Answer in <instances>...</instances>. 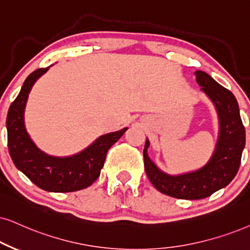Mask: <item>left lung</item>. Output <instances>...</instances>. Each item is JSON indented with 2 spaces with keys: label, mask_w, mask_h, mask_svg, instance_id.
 Masks as SVG:
<instances>
[{
  "label": "left lung",
  "mask_w": 250,
  "mask_h": 250,
  "mask_svg": "<svg viewBox=\"0 0 250 250\" xmlns=\"http://www.w3.org/2000/svg\"><path fill=\"white\" fill-rule=\"evenodd\" d=\"M195 75L201 90L214 105L219 122L218 140L209 162L196 170L170 175L150 159L147 138L143 151L145 172L151 183L163 194L182 200H201L226 187L238 173L246 144L245 127L234 94L207 72L197 70Z\"/></svg>",
  "instance_id": "1"
}]
</instances>
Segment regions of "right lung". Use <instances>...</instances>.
<instances>
[{
    "instance_id": "obj_1",
    "label": "right lung",
    "mask_w": 250,
    "mask_h": 250,
    "mask_svg": "<svg viewBox=\"0 0 250 250\" xmlns=\"http://www.w3.org/2000/svg\"><path fill=\"white\" fill-rule=\"evenodd\" d=\"M48 68L33 71L25 80L7 116L8 147L15 166L38 187L52 192H70L87 188L99 178L106 153L128 128L100 136L81 152L69 157L49 156L31 140L24 122L28 94Z\"/></svg>"
}]
</instances>
